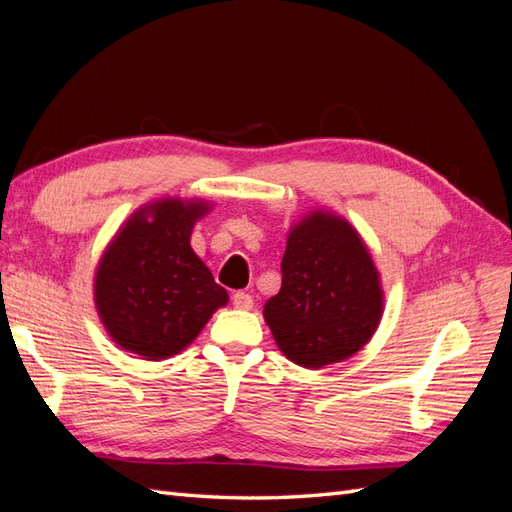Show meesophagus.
<instances>
[{
  "mask_svg": "<svg viewBox=\"0 0 512 512\" xmlns=\"http://www.w3.org/2000/svg\"><path fill=\"white\" fill-rule=\"evenodd\" d=\"M232 305H235L237 309H241V312H247V309H252V305H254L252 294H247L243 290L235 292V294H232Z\"/></svg>",
  "mask_w": 512,
  "mask_h": 512,
  "instance_id": "esophagus-1",
  "label": "esophagus"
}]
</instances>
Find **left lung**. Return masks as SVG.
Here are the masks:
<instances>
[{"instance_id":"1","label":"left lung","mask_w":512,"mask_h":512,"mask_svg":"<svg viewBox=\"0 0 512 512\" xmlns=\"http://www.w3.org/2000/svg\"><path fill=\"white\" fill-rule=\"evenodd\" d=\"M382 312V280L359 230L327 209L290 226L282 288L262 309L288 361L322 369L350 359L376 333Z\"/></svg>"}]
</instances>
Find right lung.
Segmentation results:
<instances>
[{
    "mask_svg": "<svg viewBox=\"0 0 512 512\" xmlns=\"http://www.w3.org/2000/svg\"><path fill=\"white\" fill-rule=\"evenodd\" d=\"M203 198L164 196L136 209L108 241L94 277V301L108 337L145 361L188 348L228 303L190 245L211 211Z\"/></svg>",
    "mask_w": 512,
    "mask_h": 512,
    "instance_id": "1",
    "label": "right lung"
}]
</instances>
